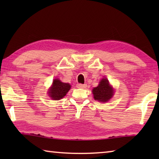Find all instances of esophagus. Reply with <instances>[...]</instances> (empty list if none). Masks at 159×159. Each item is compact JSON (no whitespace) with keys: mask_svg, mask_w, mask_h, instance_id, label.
I'll use <instances>...</instances> for the list:
<instances>
[{"mask_svg":"<svg viewBox=\"0 0 159 159\" xmlns=\"http://www.w3.org/2000/svg\"><path fill=\"white\" fill-rule=\"evenodd\" d=\"M77 88H83V89H84L86 87H87V85L86 84H81V83H79V84H77Z\"/></svg>","mask_w":159,"mask_h":159,"instance_id":"esophagus-1","label":"esophagus"}]
</instances>
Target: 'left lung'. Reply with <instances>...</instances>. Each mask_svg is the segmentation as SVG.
Instances as JSON below:
<instances>
[{"label": "left lung", "mask_w": 159, "mask_h": 159, "mask_svg": "<svg viewBox=\"0 0 159 159\" xmlns=\"http://www.w3.org/2000/svg\"><path fill=\"white\" fill-rule=\"evenodd\" d=\"M94 99L101 102H107L111 99L114 93V90L109 84L107 78H103L99 83L98 87L94 88L93 90Z\"/></svg>", "instance_id": "left-lung-1"}]
</instances>
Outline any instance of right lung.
I'll return each mask as SVG.
<instances>
[{"label": "right lung", "instance_id": "obj_1", "mask_svg": "<svg viewBox=\"0 0 159 159\" xmlns=\"http://www.w3.org/2000/svg\"><path fill=\"white\" fill-rule=\"evenodd\" d=\"M71 89V85L69 83H63L59 79L53 80L52 85L49 88L48 93L52 99L60 100L63 98Z\"/></svg>", "mask_w": 159, "mask_h": 159}]
</instances>
